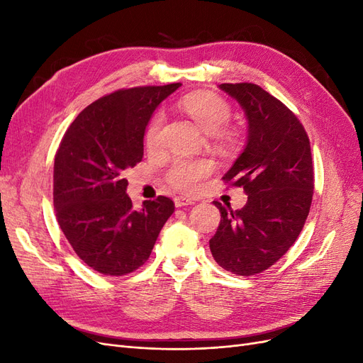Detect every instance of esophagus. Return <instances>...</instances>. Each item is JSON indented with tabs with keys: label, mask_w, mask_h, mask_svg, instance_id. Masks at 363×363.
<instances>
[{
	"label": "esophagus",
	"mask_w": 363,
	"mask_h": 363,
	"mask_svg": "<svg viewBox=\"0 0 363 363\" xmlns=\"http://www.w3.org/2000/svg\"><path fill=\"white\" fill-rule=\"evenodd\" d=\"M174 203H175V207H184V206H191L194 204L195 201L191 200V199H184V196H175L174 199Z\"/></svg>",
	"instance_id": "esophagus-1"
}]
</instances>
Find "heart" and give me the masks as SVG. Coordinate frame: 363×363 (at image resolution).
Listing matches in <instances>:
<instances>
[{"instance_id":"obj_1","label":"heart","mask_w":363,"mask_h":363,"mask_svg":"<svg viewBox=\"0 0 363 363\" xmlns=\"http://www.w3.org/2000/svg\"><path fill=\"white\" fill-rule=\"evenodd\" d=\"M183 108L196 124L207 133L221 131L232 116V108L224 98L215 94H191L184 96ZM163 125V115L157 112L152 115L145 130V144L148 148H155L160 140ZM213 164L208 160H186L179 159L172 163L167 174V180L175 189L194 194L200 189L201 182L212 172Z\"/></svg>"}]
</instances>
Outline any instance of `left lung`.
<instances>
[{"label":"left lung","mask_w":363,"mask_h":363,"mask_svg":"<svg viewBox=\"0 0 363 363\" xmlns=\"http://www.w3.org/2000/svg\"><path fill=\"white\" fill-rule=\"evenodd\" d=\"M219 89L247 115V145L223 180L244 188L248 200L235 212L213 201L221 223L208 247L219 267L247 277L274 265L303 230L313 195L311 142L300 119L260 86Z\"/></svg>","instance_id":"1"}]
</instances>
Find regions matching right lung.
I'll return each instance as SVG.
<instances>
[{"label":"right lung","mask_w":363,"mask_h":363,"mask_svg":"<svg viewBox=\"0 0 363 363\" xmlns=\"http://www.w3.org/2000/svg\"><path fill=\"white\" fill-rule=\"evenodd\" d=\"M180 86H139L101 96L74 119L56 152L57 223L77 256L104 276H127L144 265L174 212V201L163 195L135 211L124 171L142 160L152 112Z\"/></svg>","instance_id":"add662e5"}]
</instances>
